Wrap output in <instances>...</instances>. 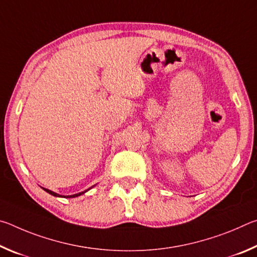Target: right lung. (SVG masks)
<instances>
[{
	"label": "right lung",
	"instance_id": "add662e5",
	"mask_svg": "<svg viewBox=\"0 0 257 257\" xmlns=\"http://www.w3.org/2000/svg\"><path fill=\"white\" fill-rule=\"evenodd\" d=\"M90 188H92V187H90ZM89 188V189H90ZM44 189L45 191H47V193L49 194H51V195H53V196H55V197H62L61 196V195H59V194H56V193H54V191H52V190H50V189H46V188H43ZM89 189H87V190H89ZM87 190H85V191H81V193H78V194H75V195H70V196H67V198H73V197H77V196H80V195H82V194H85ZM66 197V196H64Z\"/></svg>",
	"mask_w": 257,
	"mask_h": 257
}]
</instances>
